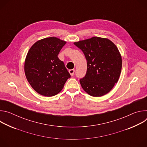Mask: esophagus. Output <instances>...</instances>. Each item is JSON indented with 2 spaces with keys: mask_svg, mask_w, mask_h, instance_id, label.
<instances>
[{
  "mask_svg": "<svg viewBox=\"0 0 147 147\" xmlns=\"http://www.w3.org/2000/svg\"><path fill=\"white\" fill-rule=\"evenodd\" d=\"M74 72H75V70L74 69H71V70H69V73L70 74L71 76H74Z\"/></svg>",
  "mask_w": 147,
  "mask_h": 147,
  "instance_id": "1",
  "label": "esophagus"
}]
</instances>
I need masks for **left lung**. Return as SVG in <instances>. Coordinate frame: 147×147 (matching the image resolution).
<instances>
[{
	"label": "left lung",
	"mask_w": 147,
	"mask_h": 147,
	"mask_svg": "<svg viewBox=\"0 0 147 147\" xmlns=\"http://www.w3.org/2000/svg\"><path fill=\"white\" fill-rule=\"evenodd\" d=\"M74 44L87 61L86 74L80 80L83 90L95 97L108 94L118 81L121 70V57L116 46L107 38L96 36Z\"/></svg>",
	"instance_id": "left-lung-1"
}]
</instances>
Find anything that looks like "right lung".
<instances>
[{
  "instance_id": "right-lung-1",
  "label": "right lung",
  "mask_w": 147,
  "mask_h": 147,
  "mask_svg": "<svg viewBox=\"0 0 147 147\" xmlns=\"http://www.w3.org/2000/svg\"><path fill=\"white\" fill-rule=\"evenodd\" d=\"M66 43L56 37L38 40L27 55L24 71L32 88L45 96H52L61 91L70 74L63 61L57 57Z\"/></svg>"
}]
</instances>
